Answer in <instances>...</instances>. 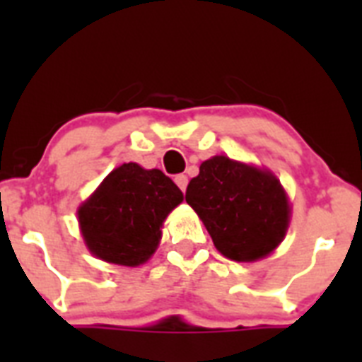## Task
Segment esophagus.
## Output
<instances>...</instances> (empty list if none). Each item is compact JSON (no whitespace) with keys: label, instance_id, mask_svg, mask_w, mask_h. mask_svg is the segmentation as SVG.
<instances>
[{"label":"esophagus","instance_id":"34e87169","mask_svg":"<svg viewBox=\"0 0 362 362\" xmlns=\"http://www.w3.org/2000/svg\"><path fill=\"white\" fill-rule=\"evenodd\" d=\"M174 181H175V185H177L179 188H181V190H187V185H188V177L185 174H179V175H175L174 177Z\"/></svg>","mask_w":362,"mask_h":362}]
</instances>
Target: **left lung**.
Wrapping results in <instances>:
<instances>
[{
	"mask_svg": "<svg viewBox=\"0 0 362 362\" xmlns=\"http://www.w3.org/2000/svg\"><path fill=\"white\" fill-rule=\"evenodd\" d=\"M187 203L217 250L233 261H255L283 241L290 221L286 194L270 172L216 156L201 163L187 187Z\"/></svg>",
	"mask_w": 362,
	"mask_h": 362,
	"instance_id": "obj_1",
	"label": "left lung"
}]
</instances>
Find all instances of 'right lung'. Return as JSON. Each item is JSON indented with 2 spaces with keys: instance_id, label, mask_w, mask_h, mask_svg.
Masks as SVG:
<instances>
[{
  "instance_id": "add662e5",
  "label": "right lung",
  "mask_w": 362,
  "mask_h": 362,
  "mask_svg": "<svg viewBox=\"0 0 362 362\" xmlns=\"http://www.w3.org/2000/svg\"><path fill=\"white\" fill-rule=\"evenodd\" d=\"M181 201L183 192L161 170L124 163L79 209L88 250L123 267L145 263L161 239L163 221Z\"/></svg>"
}]
</instances>
